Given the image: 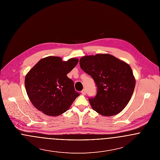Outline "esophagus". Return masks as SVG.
I'll list each match as a JSON object with an SVG mask.
<instances>
[{
	"label": "esophagus",
	"instance_id": "obj_1",
	"mask_svg": "<svg viewBox=\"0 0 160 160\" xmlns=\"http://www.w3.org/2000/svg\"><path fill=\"white\" fill-rule=\"evenodd\" d=\"M81 93L82 94V95H85L86 94V91L85 90V89H84V90H82V91H81Z\"/></svg>",
	"mask_w": 160,
	"mask_h": 160
}]
</instances>
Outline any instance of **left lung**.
Returning <instances> with one entry per match:
<instances>
[{"label":"left lung","mask_w":160,"mask_h":160,"mask_svg":"<svg viewBox=\"0 0 160 160\" xmlns=\"http://www.w3.org/2000/svg\"><path fill=\"white\" fill-rule=\"evenodd\" d=\"M79 64L97 87L95 97L89 99L93 110L105 116L120 113L129 102L136 86L131 67L110 54L84 56Z\"/></svg>","instance_id":"8db88e82"}]
</instances>
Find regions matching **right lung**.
<instances>
[{"label":"right lung","instance_id":"obj_1","mask_svg":"<svg viewBox=\"0 0 160 160\" xmlns=\"http://www.w3.org/2000/svg\"><path fill=\"white\" fill-rule=\"evenodd\" d=\"M78 58L63 61L49 56L39 60L27 73L24 84L34 107L48 116H57L67 112L79 93L67 74L78 64Z\"/></svg>","mask_w":160,"mask_h":160}]
</instances>
